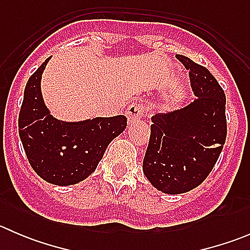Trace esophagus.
I'll use <instances>...</instances> for the list:
<instances>
[{"instance_id": "obj_1", "label": "esophagus", "mask_w": 250, "mask_h": 250, "mask_svg": "<svg viewBox=\"0 0 250 250\" xmlns=\"http://www.w3.org/2000/svg\"><path fill=\"white\" fill-rule=\"evenodd\" d=\"M144 113V107L143 104H139V103H135V104H132L127 110V118L128 123L132 125V123L139 121L141 117H143Z\"/></svg>"}]
</instances>
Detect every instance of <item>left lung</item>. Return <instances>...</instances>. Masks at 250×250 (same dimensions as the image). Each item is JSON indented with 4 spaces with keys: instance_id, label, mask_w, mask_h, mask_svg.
Segmentation results:
<instances>
[{
    "instance_id": "obj_1",
    "label": "left lung",
    "mask_w": 250,
    "mask_h": 250,
    "mask_svg": "<svg viewBox=\"0 0 250 250\" xmlns=\"http://www.w3.org/2000/svg\"><path fill=\"white\" fill-rule=\"evenodd\" d=\"M190 70L197 99L183 109L156 113L143 170L153 188L180 195L197 188L215 166L226 140V98L213 75L190 58L176 55Z\"/></svg>"
}]
</instances>
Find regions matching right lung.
Returning <instances> with one entry per match:
<instances>
[{"label": "right lung", "mask_w": 250, "mask_h": 250, "mask_svg": "<svg viewBox=\"0 0 250 250\" xmlns=\"http://www.w3.org/2000/svg\"><path fill=\"white\" fill-rule=\"evenodd\" d=\"M49 59L26 83L19 113V137L37 175L53 185H75L97 169L109 144L127 127V117L55 118L41 90L42 74Z\"/></svg>", "instance_id": "obj_1"}]
</instances>
